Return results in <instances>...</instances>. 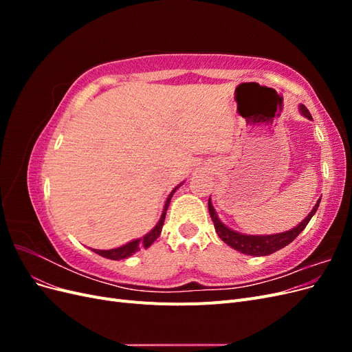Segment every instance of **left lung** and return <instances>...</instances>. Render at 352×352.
I'll use <instances>...</instances> for the list:
<instances>
[{
	"instance_id": "obj_1",
	"label": "left lung",
	"mask_w": 352,
	"mask_h": 352,
	"mask_svg": "<svg viewBox=\"0 0 352 352\" xmlns=\"http://www.w3.org/2000/svg\"><path fill=\"white\" fill-rule=\"evenodd\" d=\"M300 110L307 117V119L313 120V117H311L310 111H308V109L305 107V105H301ZM318 204H320V199L317 201V204L314 206V208L311 210L310 214H308L296 228L287 230V232H283V233H276V235H264V236H260V235H257V236H254V235H251V236L250 235H242V233L233 232L232 229L226 228L219 220L214 208H212V206H211L210 199H208V211H210V216H211L212 223H214V228H216L217 235L220 236V239L223 242H226L229 247H232L233 250H236V251H239L242 254L254 255V257H260V255L273 254L276 251L282 250L283 247H286V245H289L305 229V226L308 225V221H310L311 217L316 214V211L318 208Z\"/></svg>"
}]
</instances>
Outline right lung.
<instances>
[{
  "label": "right lung",
  "instance_id": "add662e5",
  "mask_svg": "<svg viewBox=\"0 0 352 352\" xmlns=\"http://www.w3.org/2000/svg\"><path fill=\"white\" fill-rule=\"evenodd\" d=\"M173 192H175V190H173ZM173 192L168 195V198L166 201V206H164V211H163V214H162V219H160V221L157 223V226L150 233H146V235L142 236L141 239H136V241H132L129 243L123 245V247H120V248L107 250V251H104V250H94V251L97 252V254H100V255H102V257H105V258L123 260V258L131 257V255L135 254L138 250H142V248L146 250L160 236V233H162V229H163V225H164V219H166V211H167L168 202H170V197L173 195Z\"/></svg>",
  "mask_w": 352,
  "mask_h": 352
}]
</instances>
